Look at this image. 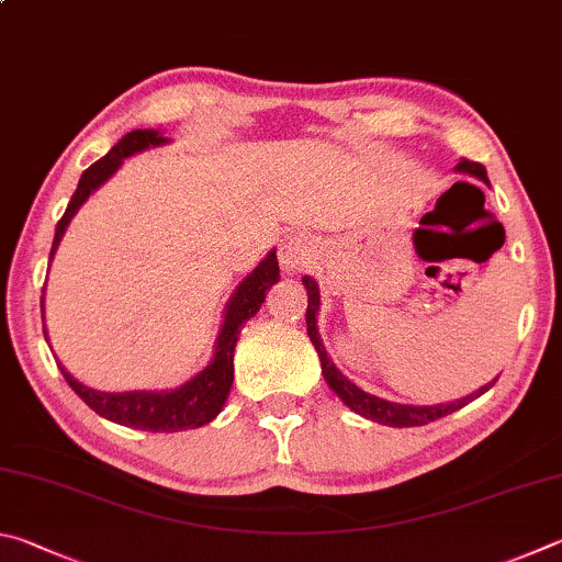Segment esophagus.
Wrapping results in <instances>:
<instances>
[{
	"label": "esophagus",
	"mask_w": 562,
	"mask_h": 562,
	"mask_svg": "<svg viewBox=\"0 0 562 562\" xmlns=\"http://www.w3.org/2000/svg\"><path fill=\"white\" fill-rule=\"evenodd\" d=\"M313 249H316V244H313L306 234L283 236L279 246V259L289 271H296L311 261Z\"/></svg>",
	"instance_id": "esophagus-1"
}]
</instances>
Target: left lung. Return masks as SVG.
Listing matches in <instances>:
<instances>
[{
	"label": "left lung",
	"mask_w": 562,
	"mask_h": 562,
	"mask_svg": "<svg viewBox=\"0 0 562 562\" xmlns=\"http://www.w3.org/2000/svg\"><path fill=\"white\" fill-rule=\"evenodd\" d=\"M457 172H467L471 177H479V180L488 182L486 177V167L479 165V162H471V160H461L457 165ZM303 286L308 291V308H306V326H308V338L313 342V348H316L318 358H321V368H323V378H326L328 387L336 392V395L346 402V405L358 412L360 417L372 419V422H380V425H387V427H422L427 425V422H435L439 417H447L451 412L461 409L464 405H469L471 400H476L494 387L496 380H491L488 385L479 387L476 392H471V395L461 397L457 402H449V405H427V407H415V405H400V402H387L382 397L370 395V392L360 390L356 382H350L342 372L336 368V362L328 358L326 348H323V340L318 336V321H316V313L321 306V293H318V283L311 279V276H303Z\"/></svg>",
	"instance_id": "left-lung-1"
}]
</instances>
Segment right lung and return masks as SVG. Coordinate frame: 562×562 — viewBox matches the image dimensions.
I'll list each match as a JSON object with an SVG mask.
<instances>
[{
    "label": "right lung",
    "mask_w": 562,
    "mask_h": 562,
    "mask_svg": "<svg viewBox=\"0 0 562 562\" xmlns=\"http://www.w3.org/2000/svg\"><path fill=\"white\" fill-rule=\"evenodd\" d=\"M167 137H162L160 131H131L123 135L117 145L111 147V153L101 160L93 162L78 180L76 192L68 202L66 212L56 224L54 244H52V256L58 249V244L64 239V232L68 222L74 220V214L81 210V204L91 196L98 187H101L108 177H111L117 167L123 165L125 157L135 153H143L147 147L165 145ZM279 261H276V251L266 254V259L256 266V269L246 276V279L236 286L232 293L229 303L224 308V323L220 336L214 342V358L210 360L200 375L187 380L184 385L175 390H135V392H101L78 382L71 372H68L61 362V375L66 378L68 385L81 397L88 407H91L95 415L115 422V425L143 429V431H182V429H196L202 425H210V422L220 415L224 407V400L229 395L232 382H234V348L236 340H239L241 326L251 316H256L266 299V291H269L276 281H279ZM46 289V286H44ZM44 308V299H42ZM46 336V328H44ZM48 340V338H46Z\"/></svg>",
    "instance_id": "right-lung-1"
}]
</instances>
